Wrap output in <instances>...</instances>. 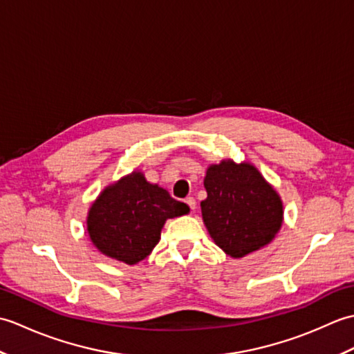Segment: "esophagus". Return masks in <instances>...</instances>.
<instances>
[{
    "label": "esophagus",
    "instance_id": "1",
    "mask_svg": "<svg viewBox=\"0 0 354 354\" xmlns=\"http://www.w3.org/2000/svg\"><path fill=\"white\" fill-rule=\"evenodd\" d=\"M185 204L189 205L192 209L196 208V201H194V198H187V199H185Z\"/></svg>",
    "mask_w": 354,
    "mask_h": 354
}]
</instances>
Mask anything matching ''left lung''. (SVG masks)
<instances>
[{"label":"left lung","instance_id":"8db88e82","mask_svg":"<svg viewBox=\"0 0 354 354\" xmlns=\"http://www.w3.org/2000/svg\"><path fill=\"white\" fill-rule=\"evenodd\" d=\"M201 202L202 221L214 243L232 259L268 246L284 221L283 201L254 164L225 158L209 164Z\"/></svg>","mask_w":354,"mask_h":354}]
</instances>
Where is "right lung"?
<instances>
[{
	"instance_id": "1",
	"label": "right lung",
	"mask_w": 354,
	"mask_h": 354,
	"mask_svg": "<svg viewBox=\"0 0 354 354\" xmlns=\"http://www.w3.org/2000/svg\"><path fill=\"white\" fill-rule=\"evenodd\" d=\"M189 212V205L149 183L141 170H133L95 198L88 209L86 231L103 255L137 265L160 242L165 221Z\"/></svg>"
}]
</instances>
